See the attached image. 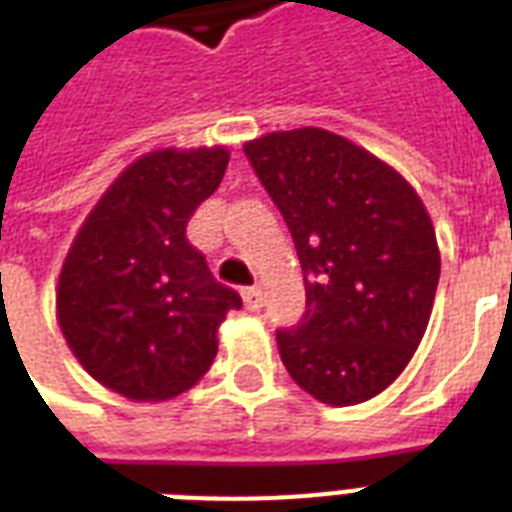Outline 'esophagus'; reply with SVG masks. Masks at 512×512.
Masks as SVG:
<instances>
[{
    "label": "esophagus",
    "mask_w": 512,
    "mask_h": 512,
    "mask_svg": "<svg viewBox=\"0 0 512 512\" xmlns=\"http://www.w3.org/2000/svg\"><path fill=\"white\" fill-rule=\"evenodd\" d=\"M241 297H244V308H247V311H260V308H263V292L257 287L244 289Z\"/></svg>",
    "instance_id": "obj_1"
}]
</instances>
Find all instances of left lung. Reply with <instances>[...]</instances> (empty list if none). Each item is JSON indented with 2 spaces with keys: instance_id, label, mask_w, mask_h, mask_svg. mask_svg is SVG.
<instances>
[{
  "instance_id": "1",
  "label": "left lung",
  "mask_w": 512,
  "mask_h": 512,
  "mask_svg": "<svg viewBox=\"0 0 512 512\" xmlns=\"http://www.w3.org/2000/svg\"><path fill=\"white\" fill-rule=\"evenodd\" d=\"M305 273L300 324L276 332L289 377L329 406L388 388L428 329L441 252L422 199L366 148L321 127L244 143Z\"/></svg>"
}]
</instances>
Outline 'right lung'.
Wrapping results in <instances>:
<instances>
[{
    "instance_id": "add662e5",
    "label": "right lung",
    "mask_w": 512,
    "mask_h": 512,
    "mask_svg": "<svg viewBox=\"0 0 512 512\" xmlns=\"http://www.w3.org/2000/svg\"><path fill=\"white\" fill-rule=\"evenodd\" d=\"M228 148H159L127 167L84 217L55 289L60 332L92 380L130 401H167L207 374L241 297L185 239L217 191Z\"/></svg>"
}]
</instances>
